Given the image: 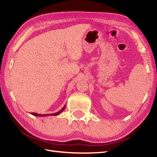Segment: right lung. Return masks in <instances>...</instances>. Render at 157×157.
Here are the masks:
<instances>
[{
    "mask_svg": "<svg viewBox=\"0 0 157 157\" xmlns=\"http://www.w3.org/2000/svg\"><path fill=\"white\" fill-rule=\"evenodd\" d=\"M65 105L63 107V108L61 109V110H59V112H57L56 113H53V114H37V113H35V112H31V114L33 116H57L58 114H59L61 112H63L65 110Z\"/></svg>",
    "mask_w": 157,
    "mask_h": 157,
    "instance_id": "1",
    "label": "right lung"
}]
</instances>
